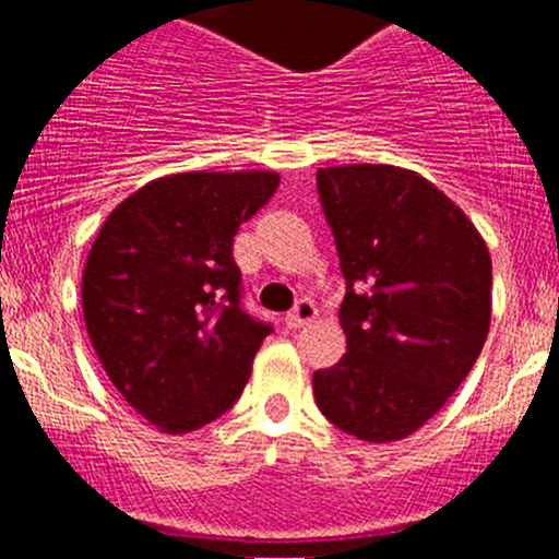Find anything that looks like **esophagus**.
Wrapping results in <instances>:
<instances>
[{
    "mask_svg": "<svg viewBox=\"0 0 559 559\" xmlns=\"http://www.w3.org/2000/svg\"><path fill=\"white\" fill-rule=\"evenodd\" d=\"M316 319V306L311 300H300L297 302L295 308H292L289 313H286V326H289V330H297V326H302V324H308V321H313Z\"/></svg>",
    "mask_w": 559,
    "mask_h": 559,
    "instance_id": "34e87169",
    "label": "esophagus"
}]
</instances>
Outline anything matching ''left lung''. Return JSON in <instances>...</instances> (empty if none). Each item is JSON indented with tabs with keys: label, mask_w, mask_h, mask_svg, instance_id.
<instances>
[{
	"label": "left lung",
	"mask_w": 559,
	"mask_h": 559,
	"mask_svg": "<svg viewBox=\"0 0 559 559\" xmlns=\"http://www.w3.org/2000/svg\"><path fill=\"white\" fill-rule=\"evenodd\" d=\"M346 297V354L313 373L321 414L346 436L400 441L443 408L481 354L492 262L471 218L392 165L316 173Z\"/></svg>",
	"instance_id": "left-lung-1"
}]
</instances>
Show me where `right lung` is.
<instances>
[{"label": "right lung", "instance_id": "obj_1", "mask_svg": "<svg viewBox=\"0 0 559 559\" xmlns=\"http://www.w3.org/2000/svg\"><path fill=\"white\" fill-rule=\"evenodd\" d=\"M275 189V173L167 175L127 197L94 240L88 337L112 386L165 432L227 414L273 332L243 308L233 243Z\"/></svg>", "mask_w": 559, "mask_h": 559}]
</instances>
